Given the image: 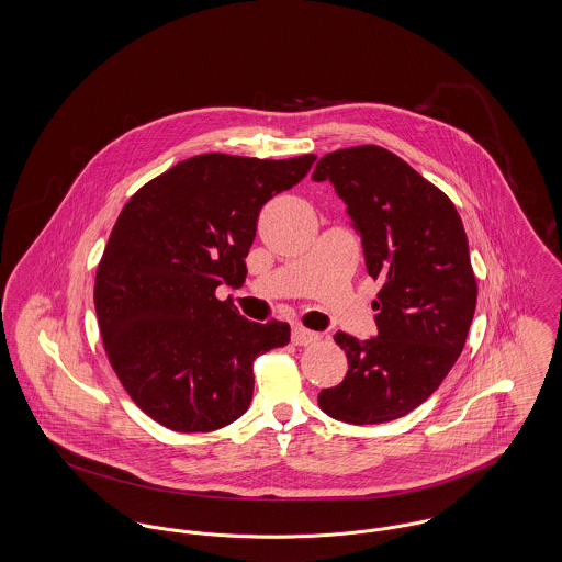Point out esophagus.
Masks as SVG:
<instances>
[{
	"label": "esophagus",
	"mask_w": 562,
	"mask_h": 562,
	"mask_svg": "<svg viewBox=\"0 0 562 562\" xmlns=\"http://www.w3.org/2000/svg\"><path fill=\"white\" fill-rule=\"evenodd\" d=\"M318 333H314V330L303 329V327H295L293 329V344L295 346H310V344H314V341H318Z\"/></svg>",
	"instance_id": "34e87169"
}]
</instances>
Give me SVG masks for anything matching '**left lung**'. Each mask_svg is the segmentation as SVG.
I'll return each instance as SVG.
<instances>
[{"label": "left lung", "instance_id": "left-lung-1", "mask_svg": "<svg viewBox=\"0 0 562 562\" xmlns=\"http://www.w3.org/2000/svg\"><path fill=\"white\" fill-rule=\"evenodd\" d=\"M312 180H329L361 233L378 335L337 330L348 357L341 384L318 405L350 425H380L425 403L462 352L477 284L454 203L391 150L355 146L325 155Z\"/></svg>", "mask_w": 562, "mask_h": 562}]
</instances>
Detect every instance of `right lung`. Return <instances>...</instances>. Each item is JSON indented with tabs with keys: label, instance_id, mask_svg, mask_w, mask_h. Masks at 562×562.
Returning a JSON list of instances; mask_svg holds the SVG:
<instances>
[{
	"label": "right lung",
	"instance_id": "obj_1",
	"mask_svg": "<svg viewBox=\"0 0 562 562\" xmlns=\"http://www.w3.org/2000/svg\"><path fill=\"white\" fill-rule=\"evenodd\" d=\"M314 161L198 155L119 214L95 276L101 339L123 389L167 429L232 425L252 401L255 359L291 341L286 323H252L216 289L246 280L261 207Z\"/></svg>",
	"mask_w": 562,
	"mask_h": 562
}]
</instances>
